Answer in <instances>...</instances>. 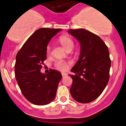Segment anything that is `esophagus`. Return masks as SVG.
I'll use <instances>...</instances> for the list:
<instances>
[{
	"label": "esophagus",
	"mask_w": 126,
	"mask_h": 126,
	"mask_svg": "<svg viewBox=\"0 0 126 126\" xmlns=\"http://www.w3.org/2000/svg\"><path fill=\"white\" fill-rule=\"evenodd\" d=\"M62 77H65V76H66L67 74L64 73V72H62Z\"/></svg>",
	"instance_id": "34e87169"
}]
</instances>
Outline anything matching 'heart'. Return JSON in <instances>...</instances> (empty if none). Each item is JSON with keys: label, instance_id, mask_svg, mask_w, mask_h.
Masks as SVG:
<instances>
[{"label": "heart", "instance_id": "obj_1", "mask_svg": "<svg viewBox=\"0 0 126 126\" xmlns=\"http://www.w3.org/2000/svg\"><path fill=\"white\" fill-rule=\"evenodd\" d=\"M60 43L63 46V47L68 50L69 49H72L74 47V41L69 36H62L59 39ZM46 51L47 54H49L50 52V46H47L46 49ZM55 66L57 69L61 71H64L68 68V64L62 60L57 61L55 63Z\"/></svg>", "mask_w": 126, "mask_h": 126}]
</instances>
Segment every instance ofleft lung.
Listing matches in <instances>:
<instances>
[{
  "mask_svg": "<svg viewBox=\"0 0 126 126\" xmlns=\"http://www.w3.org/2000/svg\"><path fill=\"white\" fill-rule=\"evenodd\" d=\"M80 44L78 62L71 69L75 75L70 93L74 99L88 103L96 99L105 89L110 77L111 60L109 49L97 35L83 29L68 31Z\"/></svg>",
  "mask_w": 126,
  "mask_h": 126,
  "instance_id": "obj_1",
  "label": "left lung"
}]
</instances>
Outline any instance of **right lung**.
Instances as JSON below:
<instances>
[{
  "instance_id": "1",
  "label": "right lung",
  "mask_w": 126,
  "mask_h": 126,
  "mask_svg": "<svg viewBox=\"0 0 126 126\" xmlns=\"http://www.w3.org/2000/svg\"><path fill=\"white\" fill-rule=\"evenodd\" d=\"M61 30L41 28L36 30L16 55L15 71L17 84L24 97L35 105H46L55 97L62 74L50 69L44 74L41 69L46 59L48 43Z\"/></svg>"
}]
</instances>
